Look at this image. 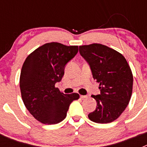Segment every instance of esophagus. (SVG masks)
<instances>
[{
	"instance_id": "1",
	"label": "esophagus",
	"mask_w": 147,
	"mask_h": 147,
	"mask_svg": "<svg viewBox=\"0 0 147 147\" xmlns=\"http://www.w3.org/2000/svg\"><path fill=\"white\" fill-rule=\"evenodd\" d=\"M80 98H81L82 99H85V98H88V96H83V95H81V96H80Z\"/></svg>"
}]
</instances>
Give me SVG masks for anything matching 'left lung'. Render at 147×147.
<instances>
[{
    "mask_svg": "<svg viewBox=\"0 0 147 147\" xmlns=\"http://www.w3.org/2000/svg\"><path fill=\"white\" fill-rule=\"evenodd\" d=\"M80 53L99 83L100 94L91 96L96 101V108L88 118L98 124L113 122L124 112L132 96L130 67L121 54L102 44L80 45Z\"/></svg>",
    "mask_w": 147,
    "mask_h": 147,
    "instance_id": "left-lung-1",
    "label": "left lung"
}]
</instances>
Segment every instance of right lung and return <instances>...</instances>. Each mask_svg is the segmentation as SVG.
Segmentation results:
<instances>
[{
    "label": "right lung",
    "instance_id": "obj_1",
    "mask_svg": "<svg viewBox=\"0 0 147 147\" xmlns=\"http://www.w3.org/2000/svg\"><path fill=\"white\" fill-rule=\"evenodd\" d=\"M78 49L77 45L49 42L34 51L23 63L20 77L22 99L30 113L42 124L64 120L71 102L80 98L78 93L64 94L55 88Z\"/></svg>",
    "mask_w": 147,
    "mask_h": 147
}]
</instances>
